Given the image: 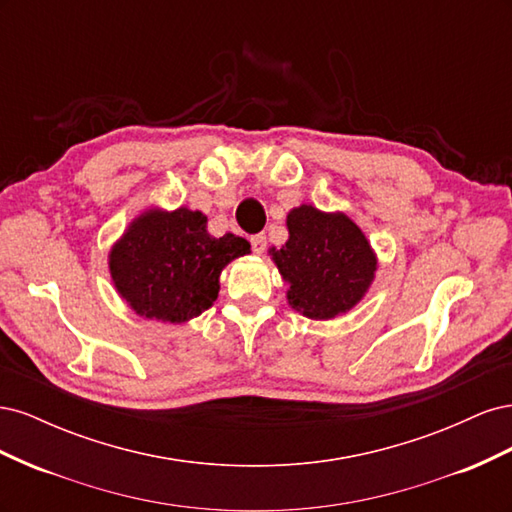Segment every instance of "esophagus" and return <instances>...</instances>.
Segmentation results:
<instances>
[{
	"instance_id": "obj_1",
	"label": "esophagus",
	"mask_w": 512,
	"mask_h": 512,
	"mask_svg": "<svg viewBox=\"0 0 512 512\" xmlns=\"http://www.w3.org/2000/svg\"><path fill=\"white\" fill-rule=\"evenodd\" d=\"M250 243H252V252L254 254H262L267 250V237L265 235H254L250 237Z\"/></svg>"
}]
</instances>
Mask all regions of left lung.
<instances>
[{"mask_svg": "<svg viewBox=\"0 0 512 512\" xmlns=\"http://www.w3.org/2000/svg\"><path fill=\"white\" fill-rule=\"evenodd\" d=\"M290 237L273 260L290 284L288 303L307 318L331 320L363 299L374 282L376 254L344 213L301 205L288 213Z\"/></svg>", "mask_w": 512, "mask_h": 512, "instance_id": "1", "label": "left lung"}]
</instances>
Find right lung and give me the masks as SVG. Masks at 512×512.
Masks as SVG:
<instances>
[{
    "label": "right lung",
    "instance_id": "add662e5",
    "mask_svg": "<svg viewBox=\"0 0 512 512\" xmlns=\"http://www.w3.org/2000/svg\"><path fill=\"white\" fill-rule=\"evenodd\" d=\"M245 254L250 243L232 232L211 237L200 211L153 209L115 243L108 267L117 292L138 316L177 324L213 305L222 269Z\"/></svg>",
    "mask_w": 512,
    "mask_h": 512
}]
</instances>
